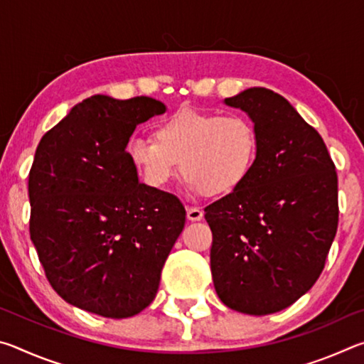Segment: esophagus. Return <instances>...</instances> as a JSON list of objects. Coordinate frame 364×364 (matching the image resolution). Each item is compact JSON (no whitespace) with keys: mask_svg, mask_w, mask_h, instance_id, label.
<instances>
[{"mask_svg":"<svg viewBox=\"0 0 364 364\" xmlns=\"http://www.w3.org/2000/svg\"><path fill=\"white\" fill-rule=\"evenodd\" d=\"M186 215H188L189 221H200L202 218H204V210L199 207H188Z\"/></svg>","mask_w":364,"mask_h":364,"instance_id":"34e87169","label":"esophagus"}]
</instances>
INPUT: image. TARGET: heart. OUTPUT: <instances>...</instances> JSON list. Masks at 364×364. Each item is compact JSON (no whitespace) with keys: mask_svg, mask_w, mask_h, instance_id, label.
<instances>
[{"mask_svg":"<svg viewBox=\"0 0 364 364\" xmlns=\"http://www.w3.org/2000/svg\"><path fill=\"white\" fill-rule=\"evenodd\" d=\"M127 157L152 189L181 173L194 193L223 197L249 180L258 156V134L247 117L184 107L154 128V139L132 138Z\"/></svg>","mask_w":364,"mask_h":364,"instance_id":"heart-1","label":"heart"}]
</instances>
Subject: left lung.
I'll return each mask as SVG.
<instances>
[{"label":"left lung","mask_w":364,"mask_h":364,"mask_svg":"<svg viewBox=\"0 0 364 364\" xmlns=\"http://www.w3.org/2000/svg\"><path fill=\"white\" fill-rule=\"evenodd\" d=\"M225 104L254 122L258 156L241 188L205 207L213 286L231 310L269 315L324 269L338 225L337 171L319 133L281 95L257 86Z\"/></svg>","instance_id":"8db88e82"}]
</instances>
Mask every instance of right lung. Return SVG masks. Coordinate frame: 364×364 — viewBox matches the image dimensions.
<instances>
[{
  "label": "right lung",
  "mask_w": 364,
  "mask_h": 364,
  "mask_svg": "<svg viewBox=\"0 0 364 364\" xmlns=\"http://www.w3.org/2000/svg\"><path fill=\"white\" fill-rule=\"evenodd\" d=\"M147 96L83 100L36 147L28 173L30 239L45 274L70 305L104 318L149 306L180 236V199L138 181L127 144L164 114Z\"/></svg>",
  "instance_id": "right-lung-1"
}]
</instances>
